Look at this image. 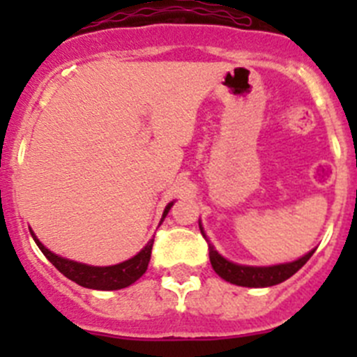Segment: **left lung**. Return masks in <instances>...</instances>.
<instances>
[{
	"mask_svg": "<svg viewBox=\"0 0 357 357\" xmlns=\"http://www.w3.org/2000/svg\"><path fill=\"white\" fill-rule=\"evenodd\" d=\"M200 231L204 238L207 240V235L204 233V228L200 225ZM208 259L214 268V271L221 276L226 282L233 283L238 287H250V289H257V287H273L278 283L289 280L291 275L298 271L305 262L311 259L314 250L307 252L304 257L297 259L294 262H285V264H276V266H242L235 264V262L228 261L222 257L218 250H215L212 243H208Z\"/></svg>",
	"mask_w": 357,
	"mask_h": 357,
	"instance_id": "obj_1",
	"label": "left lung"
}]
</instances>
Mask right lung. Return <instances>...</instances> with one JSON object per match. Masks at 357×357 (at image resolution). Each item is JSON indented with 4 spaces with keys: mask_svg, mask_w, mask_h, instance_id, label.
Returning a JSON list of instances; mask_svg holds the SVG:
<instances>
[{
    "mask_svg": "<svg viewBox=\"0 0 357 357\" xmlns=\"http://www.w3.org/2000/svg\"><path fill=\"white\" fill-rule=\"evenodd\" d=\"M174 202L167 205L164 208V214H162V221L167 215L169 208L172 207ZM160 221V222H162ZM31 235L34 238L36 245L39 247V250L46 255L50 262L62 273L63 276H67L68 280L75 282L77 285L84 287V289H93V290H119L126 289V287L132 285L136 280H139L143 276V273L146 271L150 262V255H152V247H153V238L146 243L135 257L128 259V261L121 262V264L114 266H88L82 264V262L68 261L66 257H60V255L53 254L52 250H48L32 233Z\"/></svg>",
    "mask_w": 357,
    "mask_h": 357,
    "instance_id": "right-lung-1",
    "label": "right lung"
}]
</instances>
